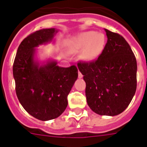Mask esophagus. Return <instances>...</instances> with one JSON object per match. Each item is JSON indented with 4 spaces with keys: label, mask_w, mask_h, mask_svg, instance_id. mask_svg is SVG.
Instances as JSON below:
<instances>
[{
    "label": "esophagus",
    "mask_w": 147,
    "mask_h": 147,
    "mask_svg": "<svg viewBox=\"0 0 147 147\" xmlns=\"http://www.w3.org/2000/svg\"><path fill=\"white\" fill-rule=\"evenodd\" d=\"M78 76H79V79H81V78H82V76H82V74L81 73L80 71H79V73H78Z\"/></svg>",
    "instance_id": "1"
}]
</instances>
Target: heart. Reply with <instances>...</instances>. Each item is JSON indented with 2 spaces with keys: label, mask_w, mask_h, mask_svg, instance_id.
Here are the masks:
<instances>
[{
  "label": "heart",
  "mask_w": 147,
  "mask_h": 147,
  "mask_svg": "<svg viewBox=\"0 0 147 147\" xmlns=\"http://www.w3.org/2000/svg\"><path fill=\"white\" fill-rule=\"evenodd\" d=\"M106 38L103 33L94 31L82 32L68 43V50L71 52H83V58L92 61L98 57L103 51Z\"/></svg>",
  "instance_id": "obj_1"
}]
</instances>
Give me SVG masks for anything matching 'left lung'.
<instances>
[{
    "mask_svg": "<svg viewBox=\"0 0 147 147\" xmlns=\"http://www.w3.org/2000/svg\"><path fill=\"white\" fill-rule=\"evenodd\" d=\"M107 41L98 58L79 61L90 109L100 115L123 112L136 90V59L129 44L118 33L105 29Z\"/></svg>",
    "mask_w": 147,
    "mask_h": 147,
    "instance_id": "left-lung-1",
    "label": "left lung"
}]
</instances>
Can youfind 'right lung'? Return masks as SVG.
I'll list each match as a JSON object with an SVG mask.
<instances>
[{
	"mask_svg": "<svg viewBox=\"0 0 147 147\" xmlns=\"http://www.w3.org/2000/svg\"><path fill=\"white\" fill-rule=\"evenodd\" d=\"M57 29H43L24 39L13 64L16 95L29 115L41 121L59 117L68 106V95L78 78L76 65L62 68L57 61L40 65L35 61L36 47L51 42Z\"/></svg>",
	"mask_w": 147,
	"mask_h": 147,
	"instance_id": "1",
	"label": "right lung"
}]
</instances>
